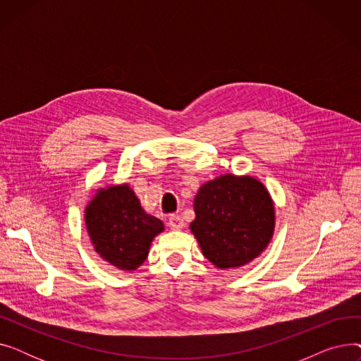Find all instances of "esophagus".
Here are the masks:
<instances>
[{"mask_svg":"<svg viewBox=\"0 0 361 361\" xmlns=\"http://www.w3.org/2000/svg\"><path fill=\"white\" fill-rule=\"evenodd\" d=\"M168 225L171 230H181V228H184V221L180 215H171L168 218Z\"/></svg>","mask_w":361,"mask_h":361,"instance_id":"obj_1","label":"esophagus"}]
</instances>
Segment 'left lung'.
<instances>
[{
    "mask_svg": "<svg viewBox=\"0 0 361 361\" xmlns=\"http://www.w3.org/2000/svg\"><path fill=\"white\" fill-rule=\"evenodd\" d=\"M190 230L216 268L243 267L257 257L274 234V203L252 177L226 174L200 187Z\"/></svg>",
    "mask_w": 361,
    "mask_h": 361,
    "instance_id": "1",
    "label": "left lung"
}]
</instances>
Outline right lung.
<instances>
[{
  "label": "right lung",
  "instance_id": "right-lung-1",
  "mask_svg": "<svg viewBox=\"0 0 361 361\" xmlns=\"http://www.w3.org/2000/svg\"><path fill=\"white\" fill-rule=\"evenodd\" d=\"M86 226L94 250L123 271L139 268L152 240L164 231L162 221L147 215L126 184L99 190L86 207Z\"/></svg>",
  "mask_w": 361,
  "mask_h": 361
}]
</instances>
